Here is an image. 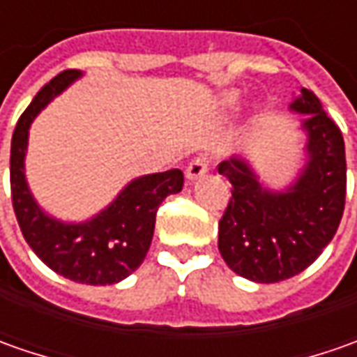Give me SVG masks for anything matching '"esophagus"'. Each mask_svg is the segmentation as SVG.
Returning a JSON list of instances; mask_svg holds the SVG:
<instances>
[{
    "label": "esophagus",
    "mask_w": 357,
    "mask_h": 357,
    "mask_svg": "<svg viewBox=\"0 0 357 357\" xmlns=\"http://www.w3.org/2000/svg\"><path fill=\"white\" fill-rule=\"evenodd\" d=\"M206 171H208V160L204 157H197L186 167V181H197L202 174H206Z\"/></svg>",
    "instance_id": "34e87169"
}]
</instances>
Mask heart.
<instances>
[{"instance_id":"heart-1","label":"heart","mask_w":357,"mask_h":357,"mask_svg":"<svg viewBox=\"0 0 357 357\" xmlns=\"http://www.w3.org/2000/svg\"><path fill=\"white\" fill-rule=\"evenodd\" d=\"M218 107L222 113H234L240 107V93L236 91H230V93H225L218 101Z\"/></svg>"}]
</instances>
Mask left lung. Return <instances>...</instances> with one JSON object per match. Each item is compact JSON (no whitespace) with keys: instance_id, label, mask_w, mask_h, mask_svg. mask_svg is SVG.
Returning <instances> with one entry per match:
<instances>
[{"instance_id":"8db88e82","label":"left lung","mask_w":357,"mask_h":357,"mask_svg":"<svg viewBox=\"0 0 357 357\" xmlns=\"http://www.w3.org/2000/svg\"><path fill=\"white\" fill-rule=\"evenodd\" d=\"M288 109L302 115L298 129L306 135L294 181L272 188L246 157L218 165L232 185L218 222V250L232 272L258 284L306 270L332 242L346 204V146L337 125L304 87Z\"/></svg>"}]
</instances>
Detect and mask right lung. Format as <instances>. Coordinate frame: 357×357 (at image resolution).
Instances as JSON below:
<instances>
[{"mask_svg": "<svg viewBox=\"0 0 357 357\" xmlns=\"http://www.w3.org/2000/svg\"><path fill=\"white\" fill-rule=\"evenodd\" d=\"M81 77L79 69L53 77L17 121L9 158L11 200L23 238L53 272L79 284L107 286L125 280L143 264L158 206L169 195L183 190L185 176L178 169L137 176L103 211L81 222L55 218L41 208L25 176L29 127L55 97Z\"/></svg>", "mask_w": 357, "mask_h": 357, "instance_id": "add662e5", "label": "right lung"}]
</instances>
